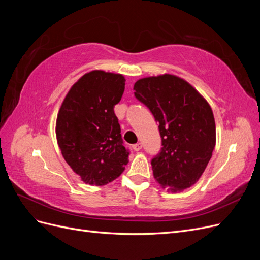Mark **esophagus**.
<instances>
[{
	"label": "esophagus",
	"mask_w": 260,
	"mask_h": 260,
	"mask_svg": "<svg viewBox=\"0 0 260 260\" xmlns=\"http://www.w3.org/2000/svg\"><path fill=\"white\" fill-rule=\"evenodd\" d=\"M132 148H133V149H135V151H136V152H139V151H140V149H141V148H142V144H141V143H137V144H135V145H133V146H132Z\"/></svg>",
	"instance_id": "obj_1"
}]
</instances>
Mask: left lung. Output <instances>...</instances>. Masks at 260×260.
Returning a JSON list of instances; mask_svg holds the SVG:
<instances>
[{"label":"left lung","mask_w":260,"mask_h":260,"mask_svg":"<svg viewBox=\"0 0 260 260\" xmlns=\"http://www.w3.org/2000/svg\"><path fill=\"white\" fill-rule=\"evenodd\" d=\"M135 96L159 123L161 149L152 159L161 187L177 193L198 182L216 145V123L208 102L182 78L159 75L139 79Z\"/></svg>","instance_id":"8db88e82"}]
</instances>
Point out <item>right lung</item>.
I'll use <instances>...</instances> for the list:
<instances>
[{"label":"right lung","instance_id":"right-lung-1","mask_svg":"<svg viewBox=\"0 0 260 260\" xmlns=\"http://www.w3.org/2000/svg\"><path fill=\"white\" fill-rule=\"evenodd\" d=\"M124 82L120 74L92 70L70 88L59 108L56 138L61 155L75 174L90 185L112 182L129 161L114 113Z\"/></svg>","mask_w":260,"mask_h":260}]
</instances>
